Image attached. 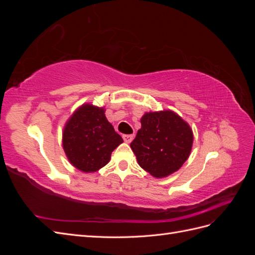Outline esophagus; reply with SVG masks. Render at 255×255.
I'll use <instances>...</instances> for the list:
<instances>
[{
  "label": "esophagus",
  "instance_id": "1",
  "mask_svg": "<svg viewBox=\"0 0 255 255\" xmlns=\"http://www.w3.org/2000/svg\"><path fill=\"white\" fill-rule=\"evenodd\" d=\"M122 137H123V140H125L127 143H129L130 141L133 140L134 135H123Z\"/></svg>",
  "mask_w": 255,
  "mask_h": 255
}]
</instances>
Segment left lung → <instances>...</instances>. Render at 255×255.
I'll list each match as a JSON object with an SVG mask.
<instances>
[{"instance_id": "obj_1", "label": "left lung", "mask_w": 255, "mask_h": 255, "mask_svg": "<svg viewBox=\"0 0 255 255\" xmlns=\"http://www.w3.org/2000/svg\"><path fill=\"white\" fill-rule=\"evenodd\" d=\"M130 142L139 166L155 177L175 172L188 158L194 136L188 123L171 111L146 113Z\"/></svg>"}]
</instances>
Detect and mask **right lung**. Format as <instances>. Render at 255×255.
Wrapping results in <instances>:
<instances>
[{
	"mask_svg": "<svg viewBox=\"0 0 255 255\" xmlns=\"http://www.w3.org/2000/svg\"><path fill=\"white\" fill-rule=\"evenodd\" d=\"M104 113V109L85 104L71 116L64 128L66 155L83 172H95L104 167L112 152L123 142Z\"/></svg>",
	"mask_w": 255,
	"mask_h": 255,
	"instance_id": "add662e5",
	"label": "right lung"
}]
</instances>
